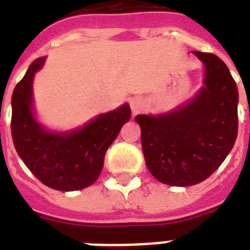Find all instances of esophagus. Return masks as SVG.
Listing matches in <instances>:
<instances>
[{
	"mask_svg": "<svg viewBox=\"0 0 250 250\" xmlns=\"http://www.w3.org/2000/svg\"><path fill=\"white\" fill-rule=\"evenodd\" d=\"M130 107L132 114H139L142 109H143V107H145V103H143V100L141 98H132L130 102Z\"/></svg>",
	"mask_w": 250,
	"mask_h": 250,
	"instance_id": "obj_1",
	"label": "esophagus"
}]
</instances>
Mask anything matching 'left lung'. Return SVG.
I'll use <instances>...</instances> for the list:
<instances>
[{"label":"left lung","instance_id":"1","mask_svg":"<svg viewBox=\"0 0 250 250\" xmlns=\"http://www.w3.org/2000/svg\"><path fill=\"white\" fill-rule=\"evenodd\" d=\"M194 55L206 66L197 98L173 114L135 118L147 168L171 186L209 178L233 148L238 131V91L228 66L213 53Z\"/></svg>","mask_w":250,"mask_h":250}]
</instances>
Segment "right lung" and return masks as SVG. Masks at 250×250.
<instances>
[{"mask_svg":"<svg viewBox=\"0 0 250 250\" xmlns=\"http://www.w3.org/2000/svg\"><path fill=\"white\" fill-rule=\"evenodd\" d=\"M45 59L30 64L12 95V138L26 167L48 188L73 191L99 178L108 147L131 118L128 104L103 114L82 130L53 134L41 127L32 114V82Z\"/></svg>","mask_w":250,"mask_h":250,"instance_id":"obj_1","label":"right lung"}]
</instances>
